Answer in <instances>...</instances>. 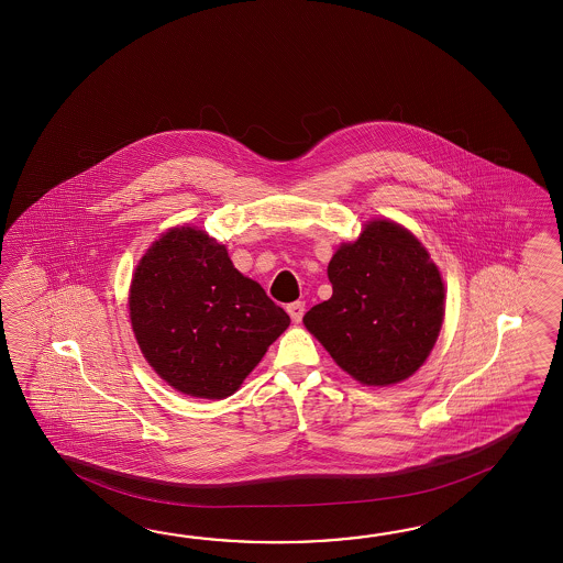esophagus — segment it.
<instances>
[{
	"label": "esophagus",
	"instance_id": "esophagus-1",
	"mask_svg": "<svg viewBox=\"0 0 563 563\" xmlns=\"http://www.w3.org/2000/svg\"><path fill=\"white\" fill-rule=\"evenodd\" d=\"M303 311H306V303H303V301H294V303L287 306V313L291 316V320L296 323L301 322Z\"/></svg>",
	"mask_w": 563,
	"mask_h": 563
}]
</instances>
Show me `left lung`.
<instances>
[{
	"label": "left lung",
	"mask_w": 563,
	"mask_h": 563,
	"mask_svg": "<svg viewBox=\"0 0 563 563\" xmlns=\"http://www.w3.org/2000/svg\"><path fill=\"white\" fill-rule=\"evenodd\" d=\"M332 298L303 323L335 364L368 386L407 380L431 354L444 286L427 250L393 221H372L328 265Z\"/></svg>",
	"instance_id": "obj_1"
}]
</instances>
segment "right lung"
<instances>
[{"label": "right lung", "mask_w": 563, "mask_h": 563, "mask_svg": "<svg viewBox=\"0 0 563 563\" xmlns=\"http://www.w3.org/2000/svg\"><path fill=\"white\" fill-rule=\"evenodd\" d=\"M131 322L144 358L173 388L231 396L289 325L228 250L192 228L167 231L134 272Z\"/></svg>", "instance_id": "1"}]
</instances>
